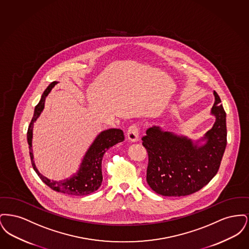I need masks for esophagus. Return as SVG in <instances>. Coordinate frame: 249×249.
Instances as JSON below:
<instances>
[{
	"label": "esophagus",
	"instance_id": "obj_1",
	"mask_svg": "<svg viewBox=\"0 0 249 249\" xmlns=\"http://www.w3.org/2000/svg\"><path fill=\"white\" fill-rule=\"evenodd\" d=\"M128 138L130 142H137L139 140V128L136 124L130 125L127 132Z\"/></svg>",
	"mask_w": 249,
	"mask_h": 249
}]
</instances>
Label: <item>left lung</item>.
<instances>
[{
    "mask_svg": "<svg viewBox=\"0 0 249 249\" xmlns=\"http://www.w3.org/2000/svg\"><path fill=\"white\" fill-rule=\"evenodd\" d=\"M211 115L215 121L201 140L164 131L159 126L146 130L142 145L148 153L146 181L156 193L168 197L192 194L207 185L216 175L227 144L226 113L218 94L213 91ZM204 142L203 145H199Z\"/></svg>",
    "mask_w": 249,
    "mask_h": 249,
    "instance_id": "obj_1",
    "label": "left lung"
}]
</instances>
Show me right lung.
Returning a JSON list of instances; mask_svg holds the SVG:
<instances>
[{
    "instance_id": "add662e5",
    "label": "right lung",
    "mask_w": 249,
    "mask_h": 249,
    "mask_svg": "<svg viewBox=\"0 0 249 249\" xmlns=\"http://www.w3.org/2000/svg\"><path fill=\"white\" fill-rule=\"evenodd\" d=\"M58 83L59 82L54 81L49 84L47 89L42 95L40 102L36 107L34 117L29 125V129L27 132V140L29 143L32 165L34 170L36 171V174L38 175V177L50 189L67 195H74V196L89 195L98 190L102 185V181H103L102 160H103L104 154L110 147L124 140V133L119 129H109V130L100 132L95 138L93 142L89 147V149L87 150L78 170L70 178L59 180V181H54V180H49L48 178L42 176L38 172L36 163L34 161L33 144H32L34 123L36 122V119L40 117L41 113L45 108V102H46L47 96L49 94L51 89L55 87V85Z\"/></svg>"
}]
</instances>
